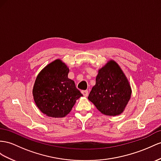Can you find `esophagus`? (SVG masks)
Returning a JSON list of instances; mask_svg holds the SVG:
<instances>
[{"instance_id":"34e87169","label":"esophagus","mask_w":161,"mask_h":161,"mask_svg":"<svg viewBox=\"0 0 161 161\" xmlns=\"http://www.w3.org/2000/svg\"><path fill=\"white\" fill-rule=\"evenodd\" d=\"M81 94H83L84 97H87L88 94V90H81Z\"/></svg>"}]
</instances>
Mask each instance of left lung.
Here are the masks:
<instances>
[{"label":"left lung","mask_w":161,"mask_h":161,"mask_svg":"<svg viewBox=\"0 0 161 161\" xmlns=\"http://www.w3.org/2000/svg\"><path fill=\"white\" fill-rule=\"evenodd\" d=\"M131 92L125 73L116 62L111 60L98 70L96 84L88 98L103 114L115 116L124 112Z\"/></svg>","instance_id":"8db88e82"}]
</instances>
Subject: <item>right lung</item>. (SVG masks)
<instances>
[{
  "mask_svg": "<svg viewBox=\"0 0 161 161\" xmlns=\"http://www.w3.org/2000/svg\"><path fill=\"white\" fill-rule=\"evenodd\" d=\"M69 69L57 59L38 74L32 89L34 101L41 112L49 117L63 118L71 112L82 94L74 81L68 78Z\"/></svg>",
  "mask_w": 161,
  "mask_h": 161,
  "instance_id": "obj_1",
  "label": "right lung"
}]
</instances>
